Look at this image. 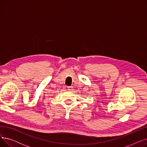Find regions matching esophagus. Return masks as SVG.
<instances>
[{
	"label": "esophagus",
	"instance_id": "34e87169",
	"mask_svg": "<svg viewBox=\"0 0 147 147\" xmlns=\"http://www.w3.org/2000/svg\"><path fill=\"white\" fill-rule=\"evenodd\" d=\"M67 89L69 91H71L73 90V87L72 86H67Z\"/></svg>",
	"mask_w": 147,
	"mask_h": 147
}]
</instances>
